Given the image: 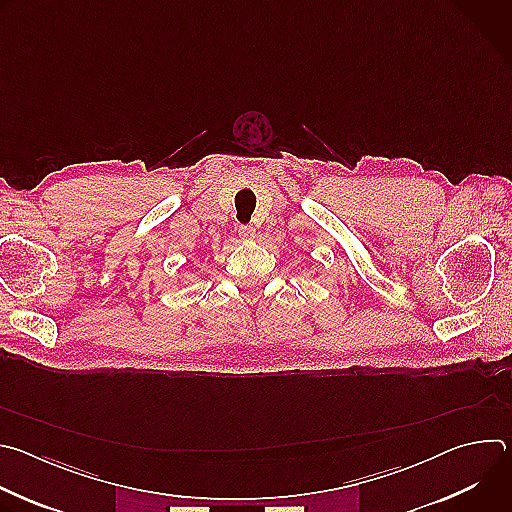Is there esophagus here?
<instances>
[{
  "label": "esophagus",
  "mask_w": 512,
  "mask_h": 512,
  "mask_svg": "<svg viewBox=\"0 0 512 512\" xmlns=\"http://www.w3.org/2000/svg\"><path fill=\"white\" fill-rule=\"evenodd\" d=\"M239 235H241L245 241H251V239H255V227H253V225H241V227H239Z\"/></svg>",
  "instance_id": "obj_1"
}]
</instances>
